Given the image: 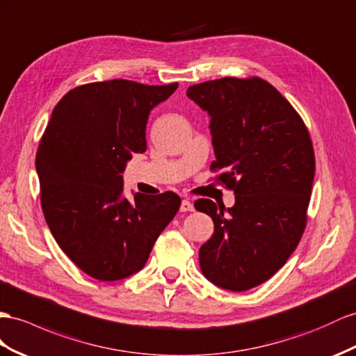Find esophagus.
<instances>
[{"mask_svg": "<svg viewBox=\"0 0 356 356\" xmlns=\"http://www.w3.org/2000/svg\"><path fill=\"white\" fill-rule=\"evenodd\" d=\"M193 211H194V206H193V203H191L189 200H181L180 212H193Z\"/></svg>", "mask_w": 356, "mask_h": 356, "instance_id": "esophagus-1", "label": "esophagus"}]
</instances>
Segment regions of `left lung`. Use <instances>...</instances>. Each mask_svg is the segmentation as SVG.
Here are the masks:
<instances>
[{
	"label": "left lung",
	"mask_w": 356,
	"mask_h": 356,
	"mask_svg": "<svg viewBox=\"0 0 356 356\" xmlns=\"http://www.w3.org/2000/svg\"><path fill=\"white\" fill-rule=\"evenodd\" d=\"M189 99L211 115L216 180L234 193L225 209L209 198L195 209L215 232L200 268L215 286L245 291L269 280L302 238L314 179V150L296 109L268 81L221 78L191 86Z\"/></svg>",
	"instance_id": "obj_1"
}]
</instances>
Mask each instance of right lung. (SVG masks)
Masks as SVG:
<instances>
[{"mask_svg": "<svg viewBox=\"0 0 356 356\" xmlns=\"http://www.w3.org/2000/svg\"><path fill=\"white\" fill-rule=\"evenodd\" d=\"M113 79L61 97L40 140L35 170L44 220L58 247L87 275L123 280L143 269L180 207L175 193L123 197L134 153H144L149 114L177 88Z\"/></svg>", "mask_w": 356, "mask_h": 356, "instance_id": "obj_1", "label": "right lung"}]
</instances>
